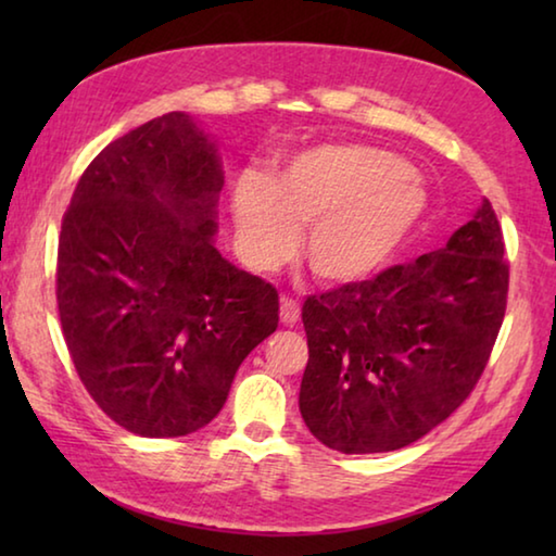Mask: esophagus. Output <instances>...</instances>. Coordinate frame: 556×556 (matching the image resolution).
I'll use <instances>...</instances> for the list:
<instances>
[{"instance_id":"34e87169","label":"esophagus","mask_w":556,"mask_h":556,"mask_svg":"<svg viewBox=\"0 0 556 556\" xmlns=\"http://www.w3.org/2000/svg\"><path fill=\"white\" fill-rule=\"evenodd\" d=\"M281 324L285 326H296L301 318V308L294 299H281V308H279Z\"/></svg>"}]
</instances>
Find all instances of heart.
<instances>
[{"label": "heart", "instance_id": "heart-1", "mask_svg": "<svg viewBox=\"0 0 556 556\" xmlns=\"http://www.w3.org/2000/svg\"><path fill=\"white\" fill-rule=\"evenodd\" d=\"M425 213V191L397 154L363 144H324L277 174L242 176L230 199L240 255L269 271L296 250L326 285H353L388 265Z\"/></svg>", "mask_w": 556, "mask_h": 556}]
</instances>
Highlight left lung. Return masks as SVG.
Listing matches in <instances>:
<instances>
[{"mask_svg":"<svg viewBox=\"0 0 556 556\" xmlns=\"http://www.w3.org/2000/svg\"><path fill=\"white\" fill-rule=\"evenodd\" d=\"M488 199L444 248L304 301L299 409L341 454L397 451L456 412L485 370L507 301Z\"/></svg>","mask_w":556,"mask_h":556,"instance_id":"1","label":"left lung"}]
</instances>
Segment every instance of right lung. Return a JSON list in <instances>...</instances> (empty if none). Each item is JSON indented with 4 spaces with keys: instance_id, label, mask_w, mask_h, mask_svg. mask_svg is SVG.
Returning <instances> with one entry per match:
<instances>
[{
    "instance_id": "obj_1",
    "label": "right lung",
    "mask_w": 556,
    "mask_h": 556,
    "mask_svg": "<svg viewBox=\"0 0 556 556\" xmlns=\"http://www.w3.org/2000/svg\"><path fill=\"white\" fill-rule=\"evenodd\" d=\"M220 191L218 147L168 112L102 149L63 215L65 345L90 397L131 434L208 425L244 357L277 331V289L213 244Z\"/></svg>"
}]
</instances>
